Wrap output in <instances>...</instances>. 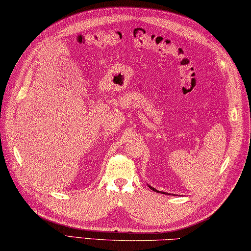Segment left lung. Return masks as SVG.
Wrapping results in <instances>:
<instances>
[{"label": "left lung", "mask_w": 251, "mask_h": 251, "mask_svg": "<svg viewBox=\"0 0 251 251\" xmlns=\"http://www.w3.org/2000/svg\"><path fill=\"white\" fill-rule=\"evenodd\" d=\"M148 185H149V184H148ZM149 186H150V189H151V190H153L154 192H157V193H158V192H159V193H162V194H166V193H165V192H162V191H157L156 189H154L153 186H151V185H149Z\"/></svg>", "instance_id": "left-lung-1"}]
</instances>
